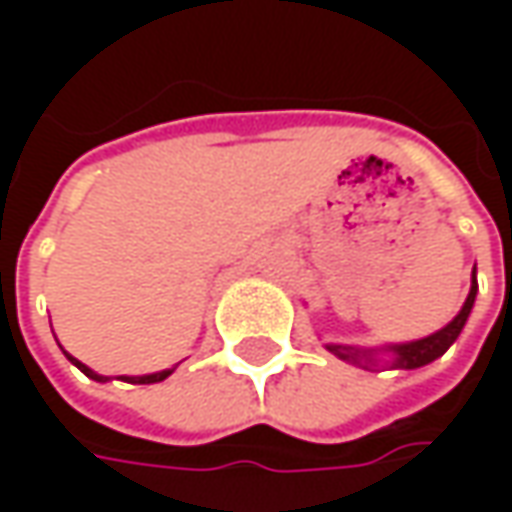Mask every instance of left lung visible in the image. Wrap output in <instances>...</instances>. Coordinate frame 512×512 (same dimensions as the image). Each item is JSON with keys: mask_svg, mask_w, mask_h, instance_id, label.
Returning <instances> with one entry per match:
<instances>
[{"mask_svg": "<svg viewBox=\"0 0 512 512\" xmlns=\"http://www.w3.org/2000/svg\"><path fill=\"white\" fill-rule=\"evenodd\" d=\"M476 293H479V282H476V267H473V279H470V293L464 299L462 310L436 333L424 336V339H413V342H390L379 344V347H359V344H336L325 342L327 353H333L336 359L347 364H356L364 370H376L379 364L390 367V370H416L424 364L436 362L450 350V344L459 339V333L467 325L473 305H476Z\"/></svg>", "mask_w": 512, "mask_h": 512, "instance_id": "1", "label": "left lung"}]
</instances>
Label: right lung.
Masks as SVG:
<instances>
[{
	"label": "right lung",
	"mask_w": 512,
	"mask_h": 512,
	"mask_svg": "<svg viewBox=\"0 0 512 512\" xmlns=\"http://www.w3.org/2000/svg\"><path fill=\"white\" fill-rule=\"evenodd\" d=\"M65 356L70 359V364H76V367H79V370H82V373H85L88 379H93V382H110L108 376H102V373L90 370L88 364H82L79 359H73L68 350H65ZM173 370H176V367H170V370H159V373H148V376H119V379H122V382H130V384H156V382H165V379H168Z\"/></svg>",
	"instance_id": "right-lung-1"
}]
</instances>
